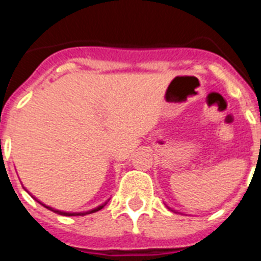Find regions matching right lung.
<instances>
[{"mask_svg":"<svg viewBox=\"0 0 261 261\" xmlns=\"http://www.w3.org/2000/svg\"><path fill=\"white\" fill-rule=\"evenodd\" d=\"M40 204H41V202H40ZM41 205H44V204H41ZM106 205H107V201H106L105 204L99 205L98 208L91 209V211H89V212H80V213H68V212H61V211H57V209H53V208H50V206H47V205H44V206L47 209H49V211H52V212H55V213L60 214V216H68V217H70V216H85V214L95 213V212H98V211H100V209H102V208H105Z\"/></svg>","mask_w":261,"mask_h":261,"instance_id":"1","label":"right lung"}]
</instances>
